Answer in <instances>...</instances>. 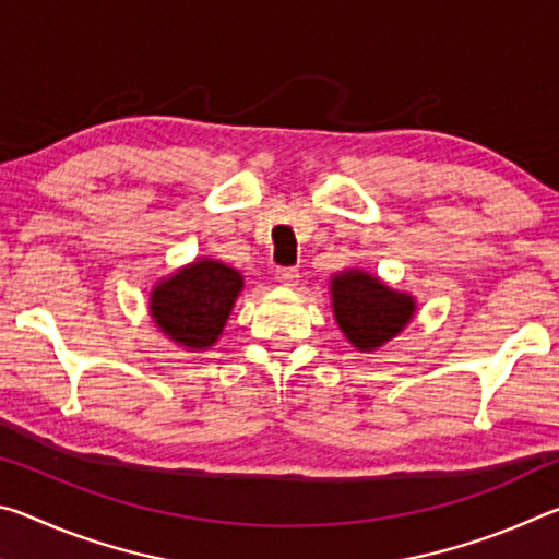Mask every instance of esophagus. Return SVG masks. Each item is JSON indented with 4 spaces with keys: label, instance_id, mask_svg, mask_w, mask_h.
I'll use <instances>...</instances> for the list:
<instances>
[{
    "label": "esophagus",
    "instance_id": "obj_1",
    "mask_svg": "<svg viewBox=\"0 0 559 559\" xmlns=\"http://www.w3.org/2000/svg\"><path fill=\"white\" fill-rule=\"evenodd\" d=\"M298 278V269L296 266H278L276 269V281L278 283H286V286H293Z\"/></svg>",
    "mask_w": 559,
    "mask_h": 559
}]
</instances>
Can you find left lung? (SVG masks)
I'll return each instance as SVG.
<instances>
[{"label": "left lung", "mask_w": 559, "mask_h": 559, "mask_svg": "<svg viewBox=\"0 0 559 559\" xmlns=\"http://www.w3.org/2000/svg\"><path fill=\"white\" fill-rule=\"evenodd\" d=\"M333 310L349 343L359 349H374L409 323L414 300L367 273L345 271L333 278Z\"/></svg>", "instance_id": "left-lung-1"}]
</instances>
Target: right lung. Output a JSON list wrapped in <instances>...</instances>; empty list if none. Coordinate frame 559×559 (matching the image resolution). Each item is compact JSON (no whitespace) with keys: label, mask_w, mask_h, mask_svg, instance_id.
Returning <instances> with one entry per match:
<instances>
[{"label":"right lung","mask_w":559,"mask_h":559,"mask_svg":"<svg viewBox=\"0 0 559 559\" xmlns=\"http://www.w3.org/2000/svg\"><path fill=\"white\" fill-rule=\"evenodd\" d=\"M241 288L239 271L212 259L194 261L153 290L150 316L175 343L206 349L222 335Z\"/></svg>","instance_id":"1"}]
</instances>
